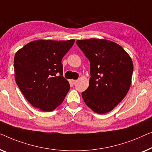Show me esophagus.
I'll return each mask as SVG.
<instances>
[{
	"label": "esophagus",
	"instance_id": "obj_1",
	"mask_svg": "<svg viewBox=\"0 0 152 152\" xmlns=\"http://www.w3.org/2000/svg\"><path fill=\"white\" fill-rule=\"evenodd\" d=\"M76 82H77L76 80H72V84H74V85L76 84Z\"/></svg>",
	"mask_w": 152,
	"mask_h": 152
}]
</instances>
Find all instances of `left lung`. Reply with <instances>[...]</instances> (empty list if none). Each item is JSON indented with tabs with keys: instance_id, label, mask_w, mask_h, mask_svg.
<instances>
[{
	"instance_id": "8db88e82",
	"label": "left lung",
	"mask_w": 152,
	"mask_h": 152,
	"mask_svg": "<svg viewBox=\"0 0 152 152\" xmlns=\"http://www.w3.org/2000/svg\"><path fill=\"white\" fill-rule=\"evenodd\" d=\"M76 44L90 62L91 77L82 93L83 100L96 113L110 112L129 89L134 69L131 58L110 40L91 38L78 40Z\"/></svg>"
}]
</instances>
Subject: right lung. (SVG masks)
<instances>
[{"mask_svg":"<svg viewBox=\"0 0 152 152\" xmlns=\"http://www.w3.org/2000/svg\"><path fill=\"white\" fill-rule=\"evenodd\" d=\"M74 43V39L34 40L16 52L14 61L16 82L34 107L52 112L65 99L70 85L63 76L61 61Z\"/></svg>","mask_w":152,"mask_h":152,"instance_id":"right-lung-1","label":"right lung"}]
</instances>
